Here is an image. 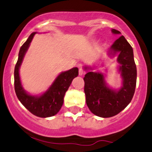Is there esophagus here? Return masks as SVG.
Masks as SVG:
<instances>
[{"mask_svg":"<svg viewBox=\"0 0 152 152\" xmlns=\"http://www.w3.org/2000/svg\"><path fill=\"white\" fill-rule=\"evenodd\" d=\"M84 74H85L84 69H83V68L82 67H79V75L82 76V75H84Z\"/></svg>","mask_w":152,"mask_h":152,"instance_id":"34e87169","label":"esophagus"}]
</instances>
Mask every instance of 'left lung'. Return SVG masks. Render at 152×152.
<instances>
[{"label":"left lung","instance_id":"8db88e82","mask_svg":"<svg viewBox=\"0 0 152 152\" xmlns=\"http://www.w3.org/2000/svg\"><path fill=\"white\" fill-rule=\"evenodd\" d=\"M114 34H121L119 31L112 28ZM118 53L117 61L120 64L119 72L123 80V86L113 90L107 85L103 73L88 72L83 78L86 103L90 110L95 115L102 118L114 116L130 103L135 92L136 67L131 46L124 36H121L112 44L109 55ZM88 69V67H85Z\"/></svg>","mask_w":152,"mask_h":152}]
</instances>
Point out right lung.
<instances>
[{
	"label": "right lung",
	"instance_id": "right-lung-1",
	"mask_svg": "<svg viewBox=\"0 0 152 152\" xmlns=\"http://www.w3.org/2000/svg\"><path fill=\"white\" fill-rule=\"evenodd\" d=\"M37 32H33L21 46L14 69V88L17 98L26 108L36 116L51 117L59 111L64 102V96L72 81L78 75V68L60 73L49 89L41 95H31L23 90L19 76V68L30 43Z\"/></svg>",
	"mask_w": 152,
	"mask_h": 152
}]
</instances>
